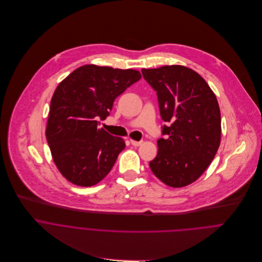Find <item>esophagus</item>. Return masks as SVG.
I'll return each instance as SVG.
<instances>
[{"mask_svg":"<svg viewBox=\"0 0 262 262\" xmlns=\"http://www.w3.org/2000/svg\"><path fill=\"white\" fill-rule=\"evenodd\" d=\"M130 142L133 146H139L142 143V141H136V140H133V139H130Z\"/></svg>","mask_w":262,"mask_h":262,"instance_id":"esophagus-1","label":"esophagus"}]
</instances>
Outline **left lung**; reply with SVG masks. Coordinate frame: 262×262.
<instances>
[{"instance_id":"1","label":"left lung","mask_w":262,"mask_h":262,"mask_svg":"<svg viewBox=\"0 0 262 262\" xmlns=\"http://www.w3.org/2000/svg\"><path fill=\"white\" fill-rule=\"evenodd\" d=\"M157 92L167 138L157 141L149 162L165 185L182 188L195 182L215 158L221 142V113L215 93L194 70L171 65L141 70Z\"/></svg>"}]
</instances>
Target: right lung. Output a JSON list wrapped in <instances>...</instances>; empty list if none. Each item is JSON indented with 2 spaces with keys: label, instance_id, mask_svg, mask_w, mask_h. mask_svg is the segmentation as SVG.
I'll use <instances>...</instances> for the list:
<instances>
[{
  "label": "right lung",
  "instance_id": "add662e5",
  "mask_svg": "<svg viewBox=\"0 0 262 262\" xmlns=\"http://www.w3.org/2000/svg\"><path fill=\"white\" fill-rule=\"evenodd\" d=\"M141 78L134 69L83 65L57 86L50 101L46 139L51 157L70 183L91 187L112 170L125 148L121 137L98 128L115 99Z\"/></svg>",
  "mask_w": 262,
  "mask_h": 262
}]
</instances>
